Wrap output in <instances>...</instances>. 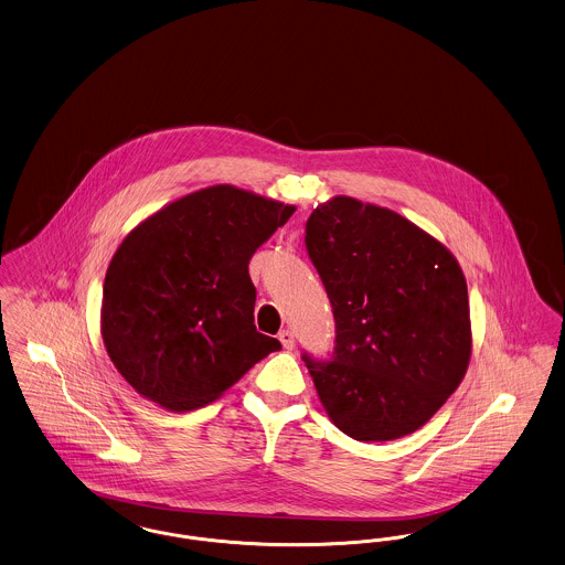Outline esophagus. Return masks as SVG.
I'll use <instances>...</instances> for the list:
<instances>
[{
    "instance_id": "1",
    "label": "esophagus",
    "mask_w": 565,
    "mask_h": 565,
    "mask_svg": "<svg viewBox=\"0 0 565 565\" xmlns=\"http://www.w3.org/2000/svg\"><path fill=\"white\" fill-rule=\"evenodd\" d=\"M278 340H280V344L285 350H294L295 348V335L294 331H289V329H282L280 333H278Z\"/></svg>"
}]
</instances>
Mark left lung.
<instances>
[{
  "label": "left lung",
  "mask_w": 565,
  "mask_h": 565,
  "mask_svg": "<svg viewBox=\"0 0 565 565\" xmlns=\"http://www.w3.org/2000/svg\"><path fill=\"white\" fill-rule=\"evenodd\" d=\"M335 319L329 361L303 354L331 422L356 441L416 433L460 386L470 310L456 257L391 209L335 196L306 223Z\"/></svg>",
  "instance_id": "1"
}]
</instances>
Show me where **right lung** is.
Here are the masks:
<instances>
[{
  "instance_id": "1",
  "label": "right lung",
  "mask_w": 565,
  "mask_h": 565,
  "mask_svg": "<svg viewBox=\"0 0 565 565\" xmlns=\"http://www.w3.org/2000/svg\"><path fill=\"white\" fill-rule=\"evenodd\" d=\"M295 206L234 185L179 198L118 246L100 335L124 380L171 412L220 398L280 342L255 329L253 253Z\"/></svg>"
}]
</instances>
